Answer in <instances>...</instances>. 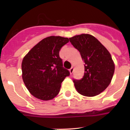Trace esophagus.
<instances>
[{"instance_id": "1", "label": "esophagus", "mask_w": 130, "mask_h": 130, "mask_svg": "<svg viewBox=\"0 0 130 130\" xmlns=\"http://www.w3.org/2000/svg\"><path fill=\"white\" fill-rule=\"evenodd\" d=\"M73 70H74V69H73V67H72L70 68V73H71V74L73 72Z\"/></svg>"}]
</instances>
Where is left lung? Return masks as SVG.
Wrapping results in <instances>:
<instances>
[{"instance_id":"obj_1","label":"left lung","mask_w":130,"mask_h":130,"mask_svg":"<svg viewBox=\"0 0 130 130\" xmlns=\"http://www.w3.org/2000/svg\"><path fill=\"white\" fill-rule=\"evenodd\" d=\"M69 40L85 63L83 77L73 79L76 90L85 96L98 95L108 87L115 72V64L109 52L92 35L82 34Z\"/></svg>"}]
</instances>
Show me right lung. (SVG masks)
Listing matches in <instances>:
<instances>
[{
  "label": "right lung",
  "mask_w": 130,
  "mask_h": 130,
  "mask_svg": "<svg viewBox=\"0 0 130 130\" xmlns=\"http://www.w3.org/2000/svg\"><path fill=\"white\" fill-rule=\"evenodd\" d=\"M69 41L67 38L49 36L39 42L23 58V81L35 98L43 101L53 99L60 92L61 82L70 75L59 56L61 47Z\"/></svg>",
  "instance_id": "add662e5"
}]
</instances>
